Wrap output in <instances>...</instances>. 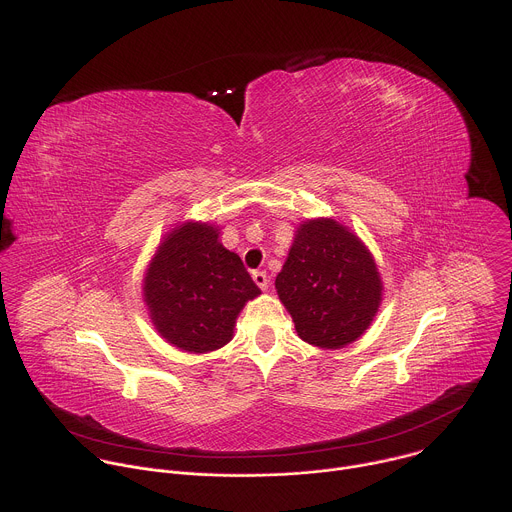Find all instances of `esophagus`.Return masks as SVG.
<instances>
[{
	"instance_id": "1",
	"label": "esophagus",
	"mask_w": 512,
	"mask_h": 512,
	"mask_svg": "<svg viewBox=\"0 0 512 512\" xmlns=\"http://www.w3.org/2000/svg\"><path fill=\"white\" fill-rule=\"evenodd\" d=\"M253 281H255L257 287L263 289V291L269 287V277H267L265 271H255V273H253Z\"/></svg>"
}]
</instances>
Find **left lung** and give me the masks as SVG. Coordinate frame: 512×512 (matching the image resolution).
<instances>
[{
    "instance_id": "obj_1",
    "label": "left lung",
    "mask_w": 512,
    "mask_h": 512,
    "mask_svg": "<svg viewBox=\"0 0 512 512\" xmlns=\"http://www.w3.org/2000/svg\"><path fill=\"white\" fill-rule=\"evenodd\" d=\"M275 289L303 342L344 348L368 329L382 279L368 247L333 219L299 225Z\"/></svg>"
}]
</instances>
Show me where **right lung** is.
Returning <instances> with one entry per match:
<instances>
[{"label": "right lung", "mask_w": 512, "mask_h": 512, "mask_svg": "<svg viewBox=\"0 0 512 512\" xmlns=\"http://www.w3.org/2000/svg\"><path fill=\"white\" fill-rule=\"evenodd\" d=\"M150 319L168 344L207 354L231 342L235 319L261 293L209 223H183L158 245L144 277Z\"/></svg>", "instance_id": "obj_1"}]
</instances>
